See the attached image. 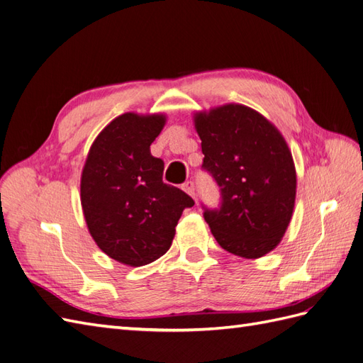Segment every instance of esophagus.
I'll list each match as a JSON object with an SVG mask.
<instances>
[{"label":"esophagus","mask_w":363,"mask_h":363,"mask_svg":"<svg viewBox=\"0 0 363 363\" xmlns=\"http://www.w3.org/2000/svg\"><path fill=\"white\" fill-rule=\"evenodd\" d=\"M183 191L188 194V195H191L192 199H195V184H194V182H191V180H188L186 183H183Z\"/></svg>","instance_id":"1"}]
</instances>
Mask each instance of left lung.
<instances>
[{
	"mask_svg": "<svg viewBox=\"0 0 363 363\" xmlns=\"http://www.w3.org/2000/svg\"><path fill=\"white\" fill-rule=\"evenodd\" d=\"M204 154L201 168L220 188L218 208L203 217L220 246L259 258L278 246L290 223L296 172L289 146L266 117L244 105L195 116Z\"/></svg>",
	"mask_w": 363,
	"mask_h": 363,
	"instance_id": "obj_1",
	"label": "left lung"
}]
</instances>
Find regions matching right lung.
I'll return each instance as SVG.
<instances>
[{"mask_svg":"<svg viewBox=\"0 0 363 363\" xmlns=\"http://www.w3.org/2000/svg\"><path fill=\"white\" fill-rule=\"evenodd\" d=\"M164 116L126 113L96 137L82 171L81 203L93 240L110 258L133 267L160 258L194 200L163 183L164 163L150 146Z\"/></svg>","mask_w":363,"mask_h":363,"instance_id":"obj_1","label":"right lung"}]
</instances>
